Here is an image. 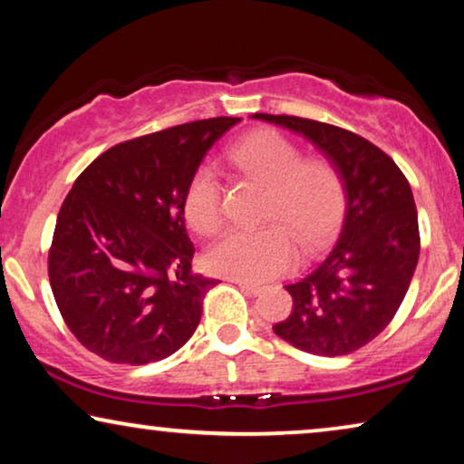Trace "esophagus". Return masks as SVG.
<instances>
[{"instance_id": "esophagus-1", "label": "esophagus", "mask_w": 464, "mask_h": 464, "mask_svg": "<svg viewBox=\"0 0 464 464\" xmlns=\"http://www.w3.org/2000/svg\"><path fill=\"white\" fill-rule=\"evenodd\" d=\"M232 283H237L240 289L249 291V294H253V295L262 294V287H259V285H253V283H246V281H238V278H232Z\"/></svg>"}]
</instances>
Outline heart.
Instances as JSON below:
<instances>
[{
	"instance_id": "1",
	"label": "heart",
	"mask_w": 464,
	"mask_h": 464,
	"mask_svg": "<svg viewBox=\"0 0 464 464\" xmlns=\"http://www.w3.org/2000/svg\"><path fill=\"white\" fill-rule=\"evenodd\" d=\"M227 158L240 173L266 186L257 230H232L207 253L213 275L266 283L295 264L297 249H314L338 224L346 202L344 177L325 156H302L300 145L278 130L259 129L238 139ZM183 213L200 237L224 227V189L213 169H196Z\"/></svg>"
}]
</instances>
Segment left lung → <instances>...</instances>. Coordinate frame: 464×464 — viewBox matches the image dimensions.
Listing matches in <instances>:
<instances>
[{
	"mask_svg": "<svg viewBox=\"0 0 464 464\" xmlns=\"http://www.w3.org/2000/svg\"><path fill=\"white\" fill-rule=\"evenodd\" d=\"M253 118L313 141L346 186L340 237L306 275L285 285L294 310L272 329L304 353L351 354L389 325L414 276L420 232L410 183L389 154L340 126L272 113Z\"/></svg>",
	"mask_w": 464,
	"mask_h": 464,
	"instance_id": "1",
	"label": "left lung"
}]
</instances>
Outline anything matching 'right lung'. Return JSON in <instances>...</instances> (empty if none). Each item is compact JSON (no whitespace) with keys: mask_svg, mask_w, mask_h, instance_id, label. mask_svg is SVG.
Returning a JSON list of instances; mask_svg holds the SVG:
<instances>
[{"mask_svg":"<svg viewBox=\"0 0 464 464\" xmlns=\"http://www.w3.org/2000/svg\"><path fill=\"white\" fill-rule=\"evenodd\" d=\"M238 120H196L113 145L69 189L48 251L50 287L69 332L101 359H167L198 327L219 281L192 272L183 198Z\"/></svg>","mask_w":464,"mask_h":464,"instance_id":"right-lung-1","label":"right lung"}]
</instances>
